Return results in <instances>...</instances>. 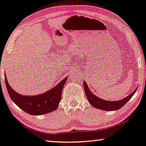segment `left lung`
I'll return each mask as SVG.
<instances>
[{"instance_id":"obj_1","label":"left lung","mask_w":146,"mask_h":146,"mask_svg":"<svg viewBox=\"0 0 146 146\" xmlns=\"http://www.w3.org/2000/svg\"><path fill=\"white\" fill-rule=\"evenodd\" d=\"M84 91H85V94L86 96L87 99H88V102L92 105L93 107L95 108L100 109V110H102L104 111H115L119 110L124 105H125L127 102H129V100L132 97V96L134 94L137 90L138 87L135 89L134 92H132L131 94H129L128 96L125 98L124 99H122L121 100L119 101H107L102 100L100 98L97 97L96 96L93 94L90 89L88 88V86L87 85L86 82L85 80H84Z\"/></svg>"}]
</instances>
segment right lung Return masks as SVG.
Wrapping results in <instances>:
<instances>
[{"label":"right lung","mask_w":146,"mask_h":146,"mask_svg":"<svg viewBox=\"0 0 146 146\" xmlns=\"http://www.w3.org/2000/svg\"><path fill=\"white\" fill-rule=\"evenodd\" d=\"M6 86L12 100L19 108L30 115H40L56 110L59 106L62 92L67 77L47 92L36 96H23L11 88L5 76Z\"/></svg>","instance_id":"1"}]
</instances>
